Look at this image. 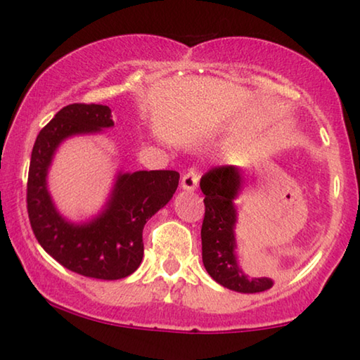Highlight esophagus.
Listing matches in <instances>:
<instances>
[{
  "label": "esophagus",
  "mask_w": 360,
  "mask_h": 360,
  "mask_svg": "<svg viewBox=\"0 0 360 360\" xmlns=\"http://www.w3.org/2000/svg\"><path fill=\"white\" fill-rule=\"evenodd\" d=\"M198 182H200V176L195 173V172H188V173H186L184 176H182L181 187L184 188V191L192 192V191H195V188H197Z\"/></svg>",
  "instance_id": "esophagus-1"
}]
</instances>
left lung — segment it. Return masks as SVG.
<instances>
[{"label": "left lung", "instance_id": "8db88e82", "mask_svg": "<svg viewBox=\"0 0 360 360\" xmlns=\"http://www.w3.org/2000/svg\"><path fill=\"white\" fill-rule=\"evenodd\" d=\"M205 193L202 225V259L208 275L224 288L255 294L273 288L270 278H251L240 266L235 227L238 222L235 200L245 188V176L238 167L212 168L200 181Z\"/></svg>", "mask_w": 360, "mask_h": 360}]
</instances>
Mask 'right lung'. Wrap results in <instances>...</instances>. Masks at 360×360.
<instances>
[{"instance_id": "1", "label": "right lung", "mask_w": 360, "mask_h": 360, "mask_svg": "<svg viewBox=\"0 0 360 360\" xmlns=\"http://www.w3.org/2000/svg\"><path fill=\"white\" fill-rule=\"evenodd\" d=\"M114 127L111 109L103 105H68L36 138L30 162L27 208L33 233L60 265L95 279H122L143 260L146 222L173 198L179 173L172 169L117 172L98 214L82 222L57 210L47 187L49 168L63 141L96 135Z\"/></svg>"}]
</instances>
